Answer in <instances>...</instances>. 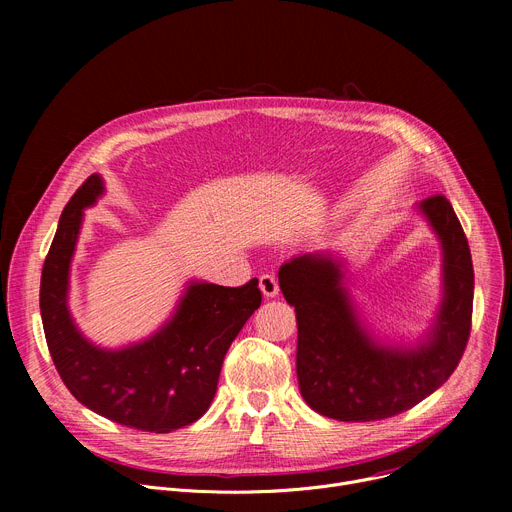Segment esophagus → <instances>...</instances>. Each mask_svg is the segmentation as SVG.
Returning <instances> with one entry per match:
<instances>
[{
	"label": "esophagus",
	"instance_id": "obj_1",
	"mask_svg": "<svg viewBox=\"0 0 512 512\" xmlns=\"http://www.w3.org/2000/svg\"><path fill=\"white\" fill-rule=\"evenodd\" d=\"M259 288L263 292V297L267 299H274L276 294L280 292V286H278V278L274 274H263L259 278Z\"/></svg>",
	"mask_w": 512,
	"mask_h": 512
}]
</instances>
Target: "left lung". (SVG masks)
<instances>
[{
	"label": "left lung",
	"mask_w": 512,
	"mask_h": 512,
	"mask_svg": "<svg viewBox=\"0 0 512 512\" xmlns=\"http://www.w3.org/2000/svg\"><path fill=\"white\" fill-rule=\"evenodd\" d=\"M442 247V303L417 344L375 340L346 288L344 263L303 253L278 280L297 311V375L307 405L338 421H378L413 409L459 365L471 332L473 263L467 236L444 195L417 205Z\"/></svg>",
	"instance_id": "8db88e82"
}]
</instances>
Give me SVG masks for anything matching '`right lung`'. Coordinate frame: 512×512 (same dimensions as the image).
Masks as SVG:
<instances>
[{
  "label": "right lung",
  "mask_w": 512,
  "mask_h": 512,
  "mask_svg": "<svg viewBox=\"0 0 512 512\" xmlns=\"http://www.w3.org/2000/svg\"><path fill=\"white\" fill-rule=\"evenodd\" d=\"M103 193V178L93 174L62 211L41 274L45 340L66 388L87 409L126 427L170 434L209 409L228 348L261 305L259 282L228 288L193 280L149 338L122 348L93 344L74 324L68 288L85 209Z\"/></svg>",
  "instance_id": "obj_1"
}]
</instances>
